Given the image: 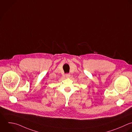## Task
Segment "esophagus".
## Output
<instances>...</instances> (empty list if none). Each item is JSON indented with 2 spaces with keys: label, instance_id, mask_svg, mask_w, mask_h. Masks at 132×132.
<instances>
[{
  "label": "esophagus",
  "instance_id": "34e87169",
  "mask_svg": "<svg viewBox=\"0 0 132 132\" xmlns=\"http://www.w3.org/2000/svg\"><path fill=\"white\" fill-rule=\"evenodd\" d=\"M65 77H66V78H69L70 77V74H68V73H67V74L65 75Z\"/></svg>",
  "mask_w": 132,
  "mask_h": 132
}]
</instances>
